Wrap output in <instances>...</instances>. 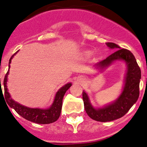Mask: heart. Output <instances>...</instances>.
Returning <instances> with one entry per match:
<instances>
[{
    "label": "heart",
    "instance_id": "b5f03b06",
    "mask_svg": "<svg viewBox=\"0 0 147 147\" xmlns=\"http://www.w3.org/2000/svg\"><path fill=\"white\" fill-rule=\"evenodd\" d=\"M87 54H90V53H89V52H88V53H87Z\"/></svg>",
    "mask_w": 147,
    "mask_h": 147
}]
</instances>
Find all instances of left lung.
<instances>
[{
  "label": "left lung",
  "mask_w": 147,
  "mask_h": 147,
  "mask_svg": "<svg viewBox=\"0 0 147 147\" xmlns=\"http://www.w3.org/2000/svg\"><path fill=\"white\" fill-rule=\"evenodd\" d=\"M106 45L111 49H115L117 51L96 64L95 66L96 68L102 70L114 61L123 60L126 63L128 70L121 94L114 102L104 107L99 109L93 107L90 102L87 93L83 91L82 98L85 111L90 118L100 122L111 121L119 119L128 112L139 98L140 82L141 79V70L135 56L129 50L121 49L119 45L113 42H107Z\"/></svg>",
  "instance_id": "left-lung-1"
}]
</instances>
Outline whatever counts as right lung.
<instances>
[{
  "instance_id": "1",
  "label": "right lung",
  "mask_w": 147,
  "mask_h": 147,
  "mask_svg": "<svg viewBox=\"0 0 147 147\" xmlns=\"http://www.w3.org/2000/svg\"><path fill=\"white\" fill-rule=\"evenodd\" d=\"M18 51L11 56L9 61V68L10 67V63L12 58L15 55ZM9 74V70L5 76L4 80H3V85H4L5 91V98L6 102L11 108H13L21 117H22L26 120L34 122V123L39 124H48L55 122L58 120L60 117L62 109V102L63 98L65 95L66 91L72 86L71 83H67V84L64 85L61 87L60 89L56 93L55 98L53 104L48 109H39V108H30L26 106L22 105L19 103L15 102L10 97L8 89L7 87V75ZM1 82V81H0ZM2 89V88H1Z\"/></svg>"
}]
</instances>
